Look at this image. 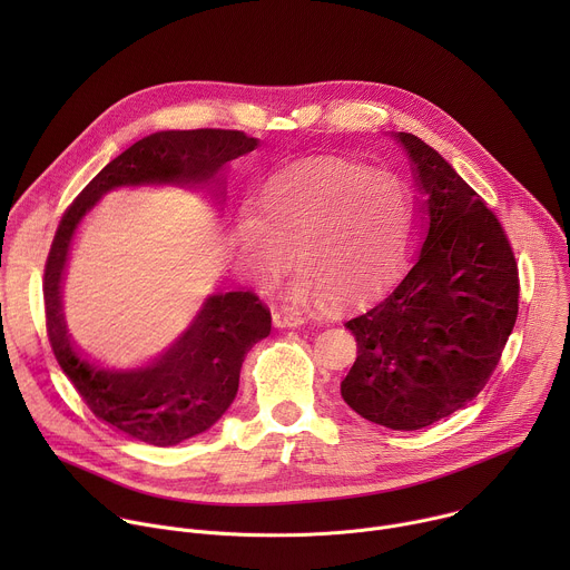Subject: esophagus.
Returning <instances> with one entry per match:
<instances>
[{"instance_id": "34e87169", "label": "esophagus", "mask_w": 570, "mask_h": 570, "mask_svg": "<svg viewBox=\"0 0 570 570\" xmlns=\"http://www.w3.org/2000/svg\"><path fill=\"white\" fill-rule=\"evenodd\" d=\"M273 324L277 330H293V327H299V324H304V317L302 313L297 311H291V308H284V311H275L273 313Z\"/></svg>"}]
</instances>
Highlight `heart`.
I'll return each instance as SVG.
<instances>
[{
	"label": "heart",
	"instance_id": "obj_1",
	"mask_svg": "<svg viewBox=\"0 0 570 570\" xmlns=\"http://www.w3.org/2000/svg\"><path fill=\"white\" fill-rule=\"evenodd\" d=\"M262 213L240 209L234 243L240 262L271 279L295 262L293 302L361 306L409 266L420 209L411 187L341 157H311L277 171L262 189Z\"/></svg>",
	"mask_w": 570,
	"mask_h": 570
}]
</instances>
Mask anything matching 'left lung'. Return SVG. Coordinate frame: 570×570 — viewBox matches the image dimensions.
<instances>
[{"mask_svg": "<svg viewBox=\"0 0 570 570\" xmlns=\"http://www.w3.org/2000/svg\"><path fill=\"white\" fill-rule=\"evenodd\" d=\"M424 243L381 302L345 322L356 361L341 383L354 413L392 431L431 426L484 387L519 313V273L499 218L449 161L411 132Z\"/></svg>", "mask_w": 570, "mask_h": 570, "instance_id": "1", "label": "left lung"}]
</instances>
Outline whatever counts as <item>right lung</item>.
Listing matches in <instances>:
<instances>
[{
  "mask_svg": "<svg viewBox=\"0 0 570 570\" xmlns=\"http://www.w3.org/2000/svg\"><path fill=\"white\" fill-rule=\"evenodd\" d=\"M238 130H159L126 148L80 191L62 216L45 268L47 332L58 365L90 411L124 435L176 446L209 431L232 405L243 358L271 334V311L255 293L207 295L189 327L155 358L112 367L80 356L67 330L62 286L78 227L99 200L121 187H178L225 200V169L255 150Z\"/></svg>",
  "mask_w": 570,
  "mask_h": 570,
  "instance_id": "obj_1",
  "label": "right lung"
}]
</instances>
